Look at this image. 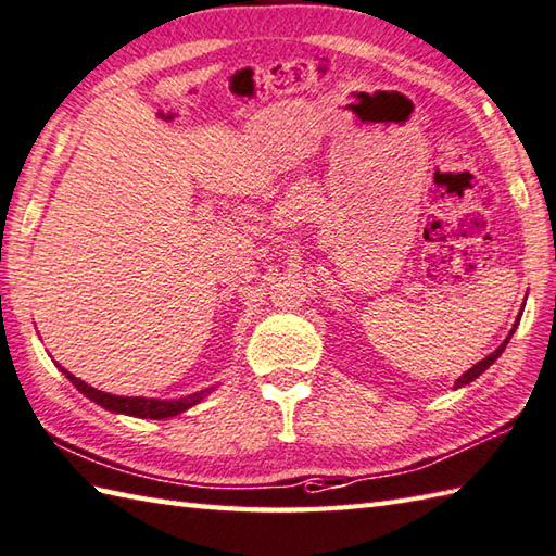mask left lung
<instances>
[{"mask_svg": "<svg viewBox=\"0 0 556 556\" xmlns=\"http://www.w3.org/2000/svg\"><path fill=\"white\" fill-rule=\"evenodd\" d=\"M518 321H520V316H518ZM518 321L514 324V328H511V333H508V338H506V341L500 345V348H496L494 350V353L492 355H486L484 359H480L478 362V365H472L466 374H463V377L460 379H456V389H460V387H466V383H470V381H475V379H478L480 377V374L484 371V369H490V365H494V362H496V357H500L502 353H504V348H506V343L508 341H511V336H514V331H516V326H518Z\"/></svg>", "mask_w": 556, "mask_h": 556, "instance_id": "1", "label": "left lung"}]
</instances>
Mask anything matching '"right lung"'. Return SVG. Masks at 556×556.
Masks as SVG:
<instances>
[{
	"instance_id": "1",
	"label": "right lung",
	"mask_w": 556,
	"mask_h": 556,
	"mask_svg": "<svg viewBox=\"0 0 556 556\" xmlns=\"http://www.w3.org/2000/svg\"><path fill=\"white\" fill-rule=\"evenodd\" d=\"M66 379H70L74 387L81 391L86 399L96 401L98 405H103L105 410L112 413H122V415H131V417H149V420H165V417H175L179 413H185L187 407L197 405L203 395L211 393V389L206 391H199V393H191L185 395V399H175V401H161V399H134V395H112L105 391H98L93 387H88L86 381L76 379L72 371H66L64 367H60Z\"/></svg>"
}]
</instances>
